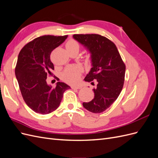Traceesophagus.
<instances>
[{
    "mask_svg": "<svg viewBox=\"0 0 158 158\" xmlns=\"http://www.w3.org/2000/svg\"><path fill=\"white\" fill-rule=\"evenodd\" d=\"M71 88L73 89H79L82 88V86H80V85H72Z\"/></svg>",
    "mask_w": 158,
    "mask_h": 158,
    "instance_id": "1",
    "label": "esophagus"
}]
</instances>
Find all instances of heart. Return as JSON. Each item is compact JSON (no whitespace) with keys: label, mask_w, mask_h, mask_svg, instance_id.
I'll return each instance as SVG.
<instances>
[{"label":"heart","mask_w":158,"mask_h":158,"mask_svg":"<svg viewBox=\"0 0 158 158\" xmlns=\"http://www.w3.org/2000/svg\"><path fill=\"white\" fill-rule=\"evenodd\" d=\"M66 48L67 51L74 49H79L80 45L77 41L71 40L67 41V43L66 44ZM82 72V68L78 66H69L63 71V74H62V76H63V78L66 82L70 84H76V82H78Z\"/></svg>","instance_id":"1"}]
</instances>
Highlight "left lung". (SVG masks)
<instances>
[{"mask_svg": "<svg viewBox=\"0 0 158 158\" xmlns=\"http://www.w3.org/2000/svg\"><path fill=\"white\" fill-rule=\"evenodd\" d=\"M73 37L87 47L92 54V68L84 80L97 82L94 88V98L84 102L89 111L99 113L106 111L118 97L125 81L126 66L116 45L107 37L98 34H74Z\"/></svg>", "mask_w": 158, "mask_h": 158, "instance_id": "obj_1", "label": "left lung"}]
</instances>
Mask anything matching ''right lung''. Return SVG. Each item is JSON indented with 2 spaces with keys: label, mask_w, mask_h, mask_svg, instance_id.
Listing matches in <instances>:
<instances>
[{
  "label": "right lung",
  "mask_w": 158,
  "mask_h": 158,
  "mask_svg": "<svg viewBox=\"0 0 158 158\" xmlns=\"http://www.w3.org/2000/svg\"><path fill=\"white\" fill-rule=\"evenodd\" d=\"M68 35H43L24 45L18 55L15 74L27 106L35 113L49 114L59 107L66 89L70 88L58 82L56 87L47 85V77L52 76L54 65L51 52L65 41Z\"/></svg>",
  "instance_id": "1"
}]
</instances>
